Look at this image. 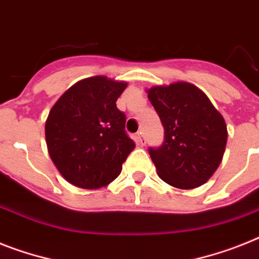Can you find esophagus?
Here are the masks:
<instances>
[{
    "instance_id": "1",
    "label": "esophagus",
    "mask_w": 259,
    "mask_h": 259,
    "mask_svg": "<svg viewBox=\"0 0 259 259\" xmlns=\"http://www.w3.org/2000/svg\"><path fill=\"white\" fill-rule=\"evenodd\" d=\"M134 138H136V142L140 143V145H143V143H145V140H143V132H138Z\"/></svg>"
}]
</instances>
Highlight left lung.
<instances>
[{
	"label": "left lung",
	"instance_id": "1",
	"mask_svg": "<svg viewBox=\"0 0 259 259\" xmlns=\"http://www.w3.org/2000/svg\"><path fill=\"white\" fill-rule=\"evenodd\" d=\"M147 93L164 129L162 145L149 147L158 175L180 190L204 184L220 166L227 146L223 116L190 82L153 87Z\"/></svg>",
	"mask_w": 259,
	"mask_h": 259
}]
</instances>
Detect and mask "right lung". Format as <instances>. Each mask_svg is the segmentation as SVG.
I'll list each match as a JSON object with an SVG mask.
<instances>
[{
    "instance_id": "add662e5",
    "label": "right lung",
    "mask_w": 259,
    "mask_h": 259,
    "mask_svg": "<svg viewBox=\"0 0 259 259\" xmlns=\"http://www.w3.org/2000/svg\"><path fill=\"white\" fill-rule=\"evenodd\" d=\"M125 88L126 82L93 76L73 84L50 110L46 121L50 156L73 186L85 190L108 186L136 147L125 130V113L116 105Z\"/></svg>"
}]
</instances>
